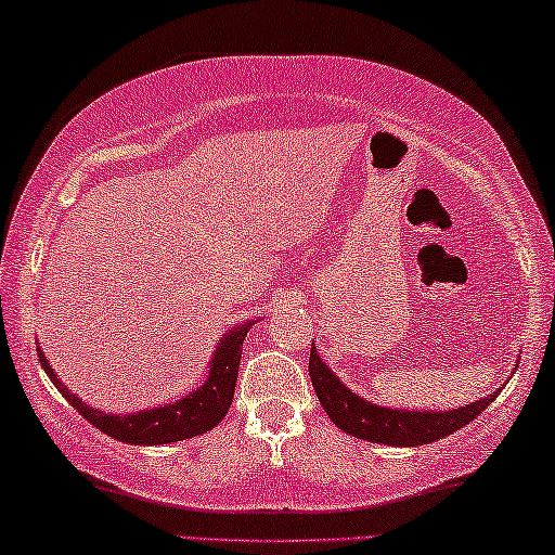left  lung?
I'll use <instances>...</instances> for the list:
<instances>
[{
	"mask_svg": "<svg viewBox=\"0 0 555 555\" xmlns=\"http://www.w3.org/2000/svg\"><path fill=\"white\" fill-rule=\"evenodd\" d=\"M310 382L321 399L325 414L331 416V422L338 429H344L346 435L366 439V442L376 444H389V447H422L431 444L437 439H444L452 431H457L480 416L488 409L503 386L498 391H492L490 397L473 404L450 409V412H435V409H391V406H378L374 401L363 399L353 389L340 382L333 374L328 363H325L315 351V344L310 348Z\"/></svg>",
	"mask_w": 555,
	"mask_h": 555,
	"instance_id": "obj_1",
	"label": "left lung"
}]
</instances>
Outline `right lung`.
<instances>
[{"label":"right lung","mask_w":555,"mask_h":555,"mask_svg":"<svg viewBox=\"0 0 555 555\" xmlns=\"http://www.w3.org/2000/svg\"><path fill=\"white\" fill-rule=\"evenodd\" d=\"M257 321H247L234 325L230 333H224L222 340L215 346L211 361L207 366V378L186 393V397L173 399L169 404H158L149 409H139V412L128 414H113L101 412L88 401H82L78 393H73L63 384V378H57L55 369L50 366L48 356L42 353V348H37L40 353V363L44 374L50 376V382L57 386V391L67 399V404L78 409L82 420H88L95 429H101L103 435H108L118 442L126 444H171L181 442V439L199 437L204 431L215 429L219 422L224 420L227 409L232 404L234 397V384H237V371L242 359V344H245L249 325Z\"/></svg>","instance_id":"add662e5"}]
</instances>
